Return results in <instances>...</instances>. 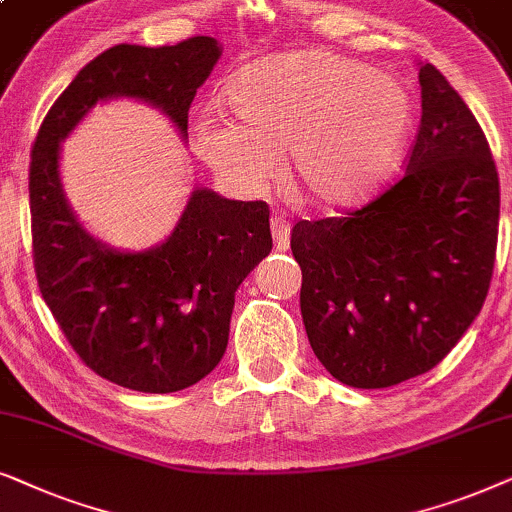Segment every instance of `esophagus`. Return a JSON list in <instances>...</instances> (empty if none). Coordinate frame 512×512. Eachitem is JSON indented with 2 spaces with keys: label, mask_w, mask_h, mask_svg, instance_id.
Returning <instances> with one entry per match:
<instances>
[{
  "label": "esophagus",
  "mask_w": 512,
  "mask_h": 512,
  "mask_svg": "<svg viewBox=\"0 0 512 512\" xmlns=\"http://www.w3.org/2000/svg\"><path fill=\"white\" fill-rule=\"evenodd\" d=\"M271 234H274V243L278 250H288L290 248V222L285 217H274L271 220Z\"/></svg>",
  "instance_id": "esophagus-1"
}]
</instances>
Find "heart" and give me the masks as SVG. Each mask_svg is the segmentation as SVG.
Instances as JSON below:
<instances>
[{
  "label": "heart",
  "mask_w": 512,
  "mask_h": 512,
  "mask_svg": "<svg viewBox=\"0 0 512 512\" xmlns=\"http://www.w3.org/2000/svg\"><path fill=\"white\" fill-rule=\"evenodd\" d=\"M234 119L206 109L194 121L201 159L238 194H262L288 149L292 185L344 206L384 180L412 124V98L384 70L327 49L257 60L229 81Z\"/></svg>",
  "instance_id": "1"
}]
</instances>
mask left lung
<instances>
[{"instance_id":"1","label":"left lung","mask_w":512,"mask_h":512,"mask_svg":"<svg viewBox=\"0 0 512 512\" xmlns=\"http://www.w3.org/2000/svg\"><path fill=\"white\" fill-rule=\"evenodd\" d=\"M405 173L365 206L299 220V306L316 358L353 388L433 370L463 337L494 274L499 173L478 119L431 63Z\"/></svg>"}]
</instances>
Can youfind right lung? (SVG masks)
Segmentation results:
<instances>
[{"label": "right lung", "instance_id": "obj_1", "mask_svg": "<svg viewBox=\"0 0 512 512\" xmlns=\"http://www.w3.org/2000/svg\"><path fill=\"white\" fill-rule=\"evenodd\" d=\"M220 46L119 44L93 58L58 95L30 154L32 260L39 292L74 353L102 379L173 393L215 370L227 351L234 292L271 250L269 206L192 192L161 245L119 252L95 241L67 206L60 140L98 100H145L187 135L189 107Z\"/></svg>", "mask_w": 512, "mask_h": 512}]
</instances>
